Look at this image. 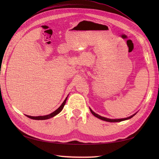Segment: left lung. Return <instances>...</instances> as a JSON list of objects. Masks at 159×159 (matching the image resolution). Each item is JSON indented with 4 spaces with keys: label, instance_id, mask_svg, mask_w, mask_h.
I'll return each instance as SVG.
<instances>
[{
    "label": "left lung",
    "instance_id": "1",
    "mask_svg": "<svg viewBox=\"0 0 159 159\" xmlns=\"http://www.w3.org/2000/svg\"><path fill=\"white\" fill-rule=\"evenodd\" d=\"M90 109L91 112H92V113L95 117H98V118H99V119L102 120H104V121H109V122H117V121H124V120H128V119H130L131 117H133L134 116V115L136 114V113L134 114V115H133V116H131L128 117H126V118H124V119H116V120H112V119H109V118H106V117H104L100 116H99V115H98V114H96V113H94L92 109Z\"/></svg>",
    "mask_w": 159,
    "mask_h": 159
}]
</instances>
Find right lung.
Masks as SVG:
<instances>
[{
  "label": "right lung",
  "instance_id": "obj_1",
  "mask_svg": "<svg viewBox=\"0 0 159 159\" xmlns=\"http://www.w3.org/2000/svg\"><path fill=\"white\" fill-rule=\"evenodd\" d=\"M67 97L65 99V100L63 101V102L62 103L61 105L58 109H57L56 111H54V112H52V113H50L49 115H47V116H38V117H34V116H27V115H26V117H28L29 118H31V119H33V120H47V119H49V118H51L54 116H55L56 115H57L58 113H59L61 111H62L63 108L64 107V105H65V104L66 102V100H67Z\"/></svg>",
  "mask_w": 159,
  "mask_h": 159
}]
</instances>
